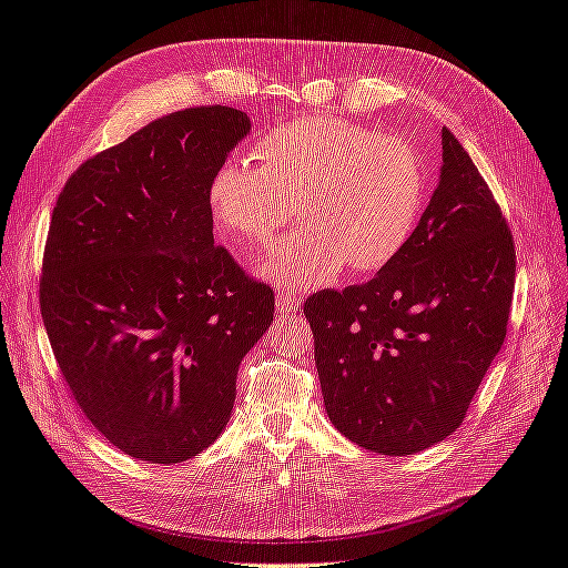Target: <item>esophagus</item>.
<instances>
[{
	"mask_svg": "<svg viewBox=\"0 0 568 568\" xmlns=\"http://www.w3.org/2000/svg\"><path fill=\"white\" fill-rule=\"evenodd\" d=\"M274 305H277L280 313H296L298 311V298L282 288V291H277V296H274Z\"/></svg>",
	"mask_w": 568,
	"mask_h": 568,
	"instance_id": "1",
	"label": "esophagus"
}]
</instances>
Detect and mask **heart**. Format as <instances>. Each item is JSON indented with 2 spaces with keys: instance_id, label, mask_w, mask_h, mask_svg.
<instances>
[{
  "instance_id": "heart-1",
  "label": "heart",
  "mask_w": 568,
  "mask_h": 568,
  "mask_svg": "<svg viewBox=\"0 0 568 568\" xmlns=\"http://www.w3.org/2000/svg\"><path fill=\"white\" fill-rule=\"evenodd\" d=\"M251 161L215 170L211 217L227 244L267 246L294 201L303 227L261 263L263 274L288 288L332 284L346 265L386 267L424 211L426 178L415 146L348 120L317 115L282 125L253 144Z\"/></svg>"
}]
</instances>
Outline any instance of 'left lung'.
<instances>
[{
	"mask_svg": "<svg viewBox=\"0 0 568 568\" xmlns=\"http://www.w3.org/2000/svg\"><path fill=\"white\" fill-rule=\"evenodd\" d=\"M419 225L365 284L305 301L332 424L359 448L415 455L448 438L500 353L517 251L486 180L450 130Z\"/></svg>",
	"mask_w": 568,
	"mask_h": 568,
	"instance_id": "1",
	"label": "left lung"
}]
</instances>
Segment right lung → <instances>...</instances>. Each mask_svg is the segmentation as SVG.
Wrapping results in <instances>:
<instances>
[{
    "instance_id": "add662e5",
    "label": "right lung",
    "mask_w": 568,
    "mask_h": 568,
    "mask_svg": "<svg viewBox=\"0 0 568 568\" xmlns=\"http://www.w3.org/2000/svg\"><path fill=\"white\" fill-rule=\"evenodd\" d=\"M251 120L199 106L153 120L68 178L40 311L75 403L115 448L178 464L230 422L236 372L274 294L215 246L209 182Z\"/></svg>"
}]
</instances>
